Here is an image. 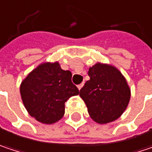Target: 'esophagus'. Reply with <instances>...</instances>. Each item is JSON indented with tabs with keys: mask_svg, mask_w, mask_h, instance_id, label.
<instances>
[{
	"mask_svg": "<svg viewBox=\"0 0 152 152\" xmlns=\"http://www.w3.org/2000/svg\"><path fill=\"white\" fill-rule=\"evenodd\" d=\"M83 83H81V84L78 85V86H77V88H78V89L80 90V89H81V88H83Z\"/></svg>",
	"mask_w": 152,
	"mask_h": 152,
	"instance_id": "1",
	"label": "esophagus"
}]
</instances>
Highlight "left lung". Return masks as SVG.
Listing matches in <instances>:
<instances>
[{
  "instance_id": "obj_1",
  "label": "left lung",
  "mask_w": 152,
  "mask_h": 152,
  "mask_svg": "<svg viewBox=\"0 0 152 152\" xmlns=\"http://www.w3.org/2000/svg\"><path fill=\"white\" fill-rule=\"evenodd\" d=\"M89 80L80 90L90 117L106 124L117 120L126 110L131 97L125 77L113 66L96 64L89 68Z\"/></svg>"
}]
</instances>
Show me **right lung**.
<instances>
[{
  "label": "right lung",
  "mask_w": 152,
  "mask_h": 152,
  "mask_svg": "<svg viewBox=\"0 0 152 152\" xmlns=\"http://www.w3.org/2000/svg\"><path fill=\"white\" fill-rule=\"evenodd\" d=\"M71 76V72L62 69L58 63L43 64L26 76L20 85V94L31 117L52 124L64 116L65 102L79 94Z\"/></svg>",
  "instance_id": "add662e5"
}]
</instances>
